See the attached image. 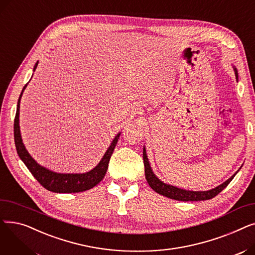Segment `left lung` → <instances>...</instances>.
I'll use <instances>...</instances> for the list:
<instances>
[{"label": "left lung", "instance_id": "left-lung-1", "mask_svg": "<svg viewBox=\"0 0 255 255\" xmlns=\"http://www.w3.org/2000/svg\"><path fill=\"white\" fill-rule=\"evenodd\" d=\"M233 67H234L236 78H237V82H238V79H239L238 70H237L235 66H233ZM142 157H143L145 179H146V182H148V184L150 185L151 188L159 194H161V195L166 196V197L171 198V199L180 200V202H198V200H207V199H211L213 197H215L218 193H220L225 188L227 185L231 183V181L237 175V172L241 169V167H240L239 170L236 173H234V175L229 180H226L221 185L215 187V188H213V189L208 190V191H192V190H186V189L178 188V187H176V186L166 184V183L162 182L161 180H159L152 170L148 156H146V152H145L144 146H143Z\"/></svg>", "mask_w": 255, "mask_h": 255}]
</instances>
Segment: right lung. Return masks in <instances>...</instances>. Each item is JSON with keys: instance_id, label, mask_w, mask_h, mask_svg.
Masks as SVG:
<instances>
[{"instance_id": "right-lung-1", "label": "right lung", "mask_w": 255, "mask_h": 255, "mask_svg": "<svg viewBox=\"0 0 255 255\" xmlns=\"http://www.w3.org/2000/svg\"><path fill=\"white\" fill-rule=\"evenodd\" d=\"M38 63L39 62L37 61V63L34 66L33 71L36 70ZM26 86H28V84L23 87L20 93V96L17 102L16 116L14 119V141H15L17 154L21 159V161L24 163L26 167H28V169L31 171L34 178L48 191L56 192V193H75V192H83L93 188V187H95L97 184L101 182V180L105 176L107 167H109L110 159L116 148L117 142L121 135V132H119L115 136V138L113 139V141L109 146V149L106 150L105 154L100 160V162L93 169L87 172L61 173V172L52 171L42 165H40L29 154V152L26 151L25 146L22 142L20 129H19V105H20V99L22 96V93L26 88Z\"/></svg>"}]
</instances>
